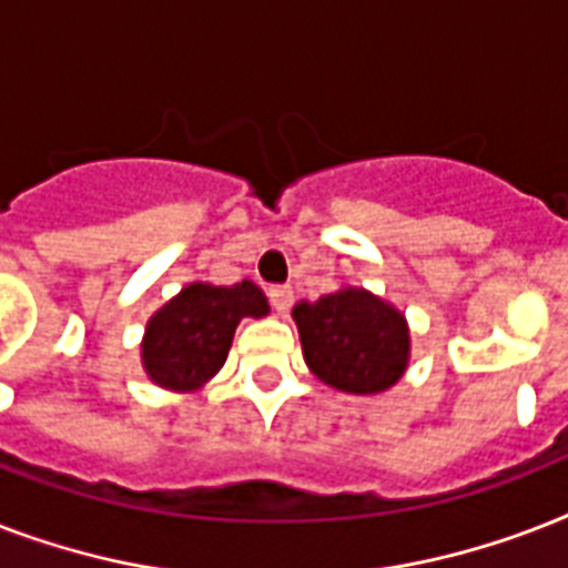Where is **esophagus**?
Listing matches in <instances>:
<instances>
[{"label": "esophagus", "instance_id": "esophagus-1", "mask_svg": "<svg viewBox=\"0 0 568 568\" xmlns=\"http://www.w3.org/2000/svg\"><path fill=\"white\" fill-rule=\"evenodd\" d=\"M267 297H271V306H274L280 315H285V312L292 310L294 292L288 285H271V288H267Z\"/></svg>", "mask_w": 568, "mask_h": 568}]
</instances>
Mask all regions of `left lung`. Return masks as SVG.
Instances as JSON below:
<instances>
[{
    "mask_svg": "<svg viewBox=\"0 0 568 568\" xmlns=\"http://www.w3.org/2000/svg\"><path fill=\"white\" fill-rule=\"evenodd\" d=\"M310 372L347 395H379L409 365V324L404 312L368 288L342 285L315 303L292 310Z\"/></svg>",
    "mask_w": 568,
    "mask_h": 568,
    "instance_id": "8db88e82",
    "label": "left lung"
}]
</instances>
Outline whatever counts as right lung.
Segmentation results:
<instances>
[{
  "label": "right lung",
  "mask_w": 568,
  "mask_h": 568,
  "mask_svg": "<svg viewBox=\"0 0 568 568\" xmlns=\"http://www.w3.org/2000/svg\"><path fill=\"white\" fill-rule=\"evenodd\" d=\"M265 292L250 280L235 285L189 283L146 321L141 365L155 386L196 392L226 363L241 318H265Z\"/></svg>",
  "instance_id": "right-lung-1"
}]
</instances>
